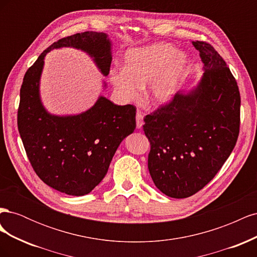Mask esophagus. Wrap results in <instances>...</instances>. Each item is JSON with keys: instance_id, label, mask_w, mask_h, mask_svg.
<instances>
[{"instance_id": "1", "label": "esophagus", "mask_w": 257, "mask_h": 257, "mask_svg": "<svg viewBox=\"0 0 257 257\" xmlns=\"http://www.w3.org/2000/svg\"><path fill=\"white\" fill-rule=\"evenodd\" d=\"M143 124H144V122H143V113H142V111L137 110V112H136V125H137V128H142Z\"/></svg>"}]
</instances>
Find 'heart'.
Segmentation results:
<instances>
[{
    "instance_id": "heart-1",
    "label": "heart",
    "mask_w": 257,
    "mask_h": 257,
    "mask_svg": "<svg viewBox=\"0 0 257 257\" xmlns=\"http://www.w3.org/2000/svg\"><path fill=\"white\" fill-rule=\"evenodd\" d=\"M186 65V57L174 46L157 43L128 50L124 54L123 67L111 69L109 79L124 102H135L149 83L147 102L162 106L169 103L180 88Z\"/></svg>"
}]
</instances>
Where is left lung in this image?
<instances>
[{
	"instance_id": "1",
	"label": "left lung",
	"mask_w": 257,
	"mask_h": 257,
	"mask_svg": "<svg viewBox=\"0 0 257 257\" xmlns=\"http://www.w3.org/2000/svg\"><path fill=\"white\" fill-rule=\"evenodd\" d=\"M204 75L190 92L145 116L151 149L148 168L155 186L186 198L212 180L235 148L240 126V93L235 77L211 45L192 42Z\"/></svg>"
}]
</instances>
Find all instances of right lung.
Masks as SVG:
<instances>
[{"mask_svg": "<svg viewBox=\"0 0 257 257\" xmlns=\"http://www.w3.org/2000/svg\"><path fill=\"white\" fill-rule=\"evenodd\" d=\"M62 47L87 52L100 73L104 76L109 74L111 43L106 33L88 31L53 43L23 77L18 130L28 159L41 180L61 193L82 196L103 180L119 145L134 132L136 108L133 105H114L99 96L82 113H49L40 96L44 59L52 49Z\"/></svg>", "mask_w": 257, "mask_h": 257, "instance_id": "add662e5", "label": "right lung"}]
</instances>
